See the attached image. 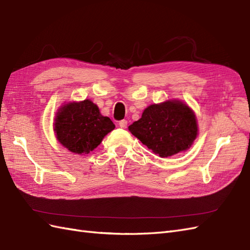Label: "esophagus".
Instances as JSON below:
<instances>
[{"mask_svg":"<svg viewBox=\"0 0 250 250\" xmlns=\"http://www.w3.org/2000/svg\"><path fill=\"white\" fill-rule=\"evenodd\" d=\"M127 121L126 120H122V121H120V122H119V126L121 127V128H124V129H125V128H127Z\"/></svg>","mask_w":250,"mask_h":250,"instance_id":"obj_1","label":"esophagus"}]
</instances>
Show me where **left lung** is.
Masks as SVG:
<instances>
[{
  "label": "left lung",
  "mask_w": 250,
  "mask_h": 250,
  "mask_svg": "<svg viewBox=\"0 0 250 250\" xmlns=\"http://www.w3.org/2000/svg\"><path fill=\"white\" fill-rule=\"evenodd\" d=\"M128 129L161 158L189 149L199 131L194 111L177 99L149 105Z\"/></svg>",
  "instance_id": "left-lung-1"
}]
</instances>
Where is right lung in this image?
Wrapping results in <instances>:
<instances>
[{
	"label": "right lung",
	"instance_id": "1",
	"mask_svg": "<svg viewBox=\"0 0 250 250\" xmlns=\"http://www.w3.org/2000/svg\"><path fill=\"white\" fill-rule=\"evenodd\" d=\"M114 127L108 117L101 114L98 105L87 99L61 106L56 113L53 131L60 144L69 151L87 154L97 148Z\"/></svg>",
	"mask_w": 250,
	"mask_h": 250
}]
</instances>
